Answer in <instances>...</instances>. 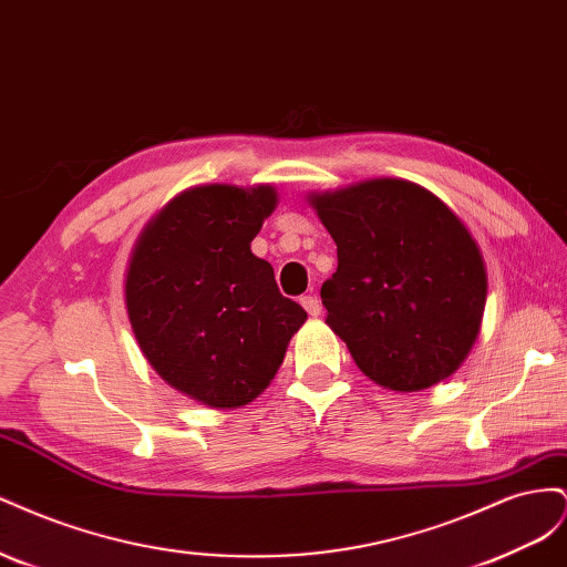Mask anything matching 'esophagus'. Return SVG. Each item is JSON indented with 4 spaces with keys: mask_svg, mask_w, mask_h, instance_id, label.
<instances>
[{
    "mask_svg": "<svg viewBox=\"0 0 567 567\" xmlns=\"http://www.w3.org/2000/svg\"><path fill=\"white\" fill-rule=\"evenodd\" d=\"M300 302H302L305 310L310 312L312 317H319V315H321V302H319L317 296H305Z\"/></svg>",
    "mask_w": 567,
    "mask_h": 567,
    "instance_id": "1",
    "label": "esophagus"
}]
</instances>
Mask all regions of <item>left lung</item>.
I'll return each mask as SVG.
<instances>
[{"instance_id":"left-lung-1","label":"left lung","mask_w":567,"mask_h":567,"mask_svg":"<svg viewBox=\"0 0 567 567\" xmlns=\"http://www.w3.org/2000/svg\"><path fill=\"white\" fill-rule=\"evenodd\" d=\"M338 246L321 286L326 323L371 381L414 392L458 369L485 312L487 274L473 236L437 196L371 179L310 198Z\"/></svg>"}]
</instances>
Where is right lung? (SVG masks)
I'll use <instances>...</instances> for the list:
<instances>
[{
  "label": "right lung",
  "mask_w": 567,
  "mask_h": 567,
  "mask_svg": "<svg viewBox=\"0 0 567 567\" xmlns=\"http://www.w3.org/2000/svg\"><path fill=\"white\" fill-rule=\"evenodd\" d=\"M274 205L271 186L192 188L132 252L125 302L136 342L163 381L215 409L252 402L307 319L250 252Z\"/></svg>",
  "instance_id": "obj_1"
}]
</instances>
